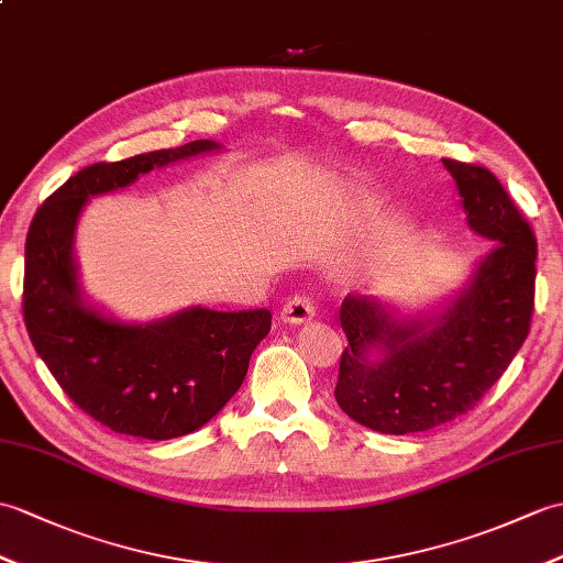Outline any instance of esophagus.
Masks as SVG:
<instances>
[{
    "mask_svg": "<svg viewBox=\"0 0 563 563\" xmlns=\"http://www.w3.org/2000/svg\"><path fill=\"white\" fill-rule=\"evenodd\" d=\"M313 313H317V305L311 302V297H305V295H295L285 302L283 311H280V319L285 323H292V325H299V323H307L313 319Z\"/></svg>",
    "mask_w": 563,
    "mask_h": 563,
    "instance_id": "34e87169",
    "label": "esophagus"
}]
</instances>
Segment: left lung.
Segmentation results:
<instances>
[{
    "label": "left lung",
    "instance_id": "8db88e82",
    "mask_svg": "<svg viewBox=\"0 0 563 563\" xmlns=\"http://www.w3.org/2000/svg\"><path fill=\"white\" fill-rule=\"evenodd\" d=\"M467 228L492 242L473 276L437 311L402 313L378 297L347 295L335 400L382 434H415L470 412L499 382L530 333L538 244L487 167L443 158Z\"/></svg>",
    "mask_w": 563,
    "mask_h": 563
}]
</instances>
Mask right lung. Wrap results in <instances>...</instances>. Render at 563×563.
I'll return each instance as SVG.
<instances>
[{"instance_id": "1", "label": "right lung", "mask_w": 563, "mask_h": 563, "mask_svg": "<svg viewBox=\"0 0 563 563\" xmlns=\"http://www.w3.org/2000/svg\"><path fill=\"white\" fill-rule=\"evenodd\" d=\"M216 141L96 163L69 177L37 208L25 238L23 319L37 355L78 408L117 434L165 441L191 434L242 386L271 311L187 307L151 323L114 319L90 305L78 280L74 238L90 196L134 185L139 175Z\"/></svg>"}]
</instances>
